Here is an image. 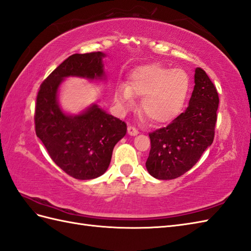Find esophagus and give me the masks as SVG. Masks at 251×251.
<instances>
[{"instance_id":"esophagus-1","label":"esophagus","mask_w":251,"mask_h":251,"mask_svg":"<svg viewBox=\"0 0 251 251\" xmlns=\"http://www.w3.org/2000/svg\"><path fill=\"white\" fill-rule=\"evenodd\" d=\"M128 133H129L130 136H136V134L139 133V131L136 127L130 125V126H128Z\"/></svg>"}]
</instances>
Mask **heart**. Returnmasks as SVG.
I'll return each mask as SVG.
<instances>
[{"label": "heart", "mask_w": 251, "mask_h": 251, "mask_svg": "<svg viewBox=\"0 0 251 251\" xmlns=\"http://www.w3.org/2000/svg\"><path fill=\"white\" fill-rule=\"evenodd\" d=\"M190 91V78L181 69L151 63L133 71L127 87L115 91L114 100L122 108L133 104V96L142 98L141 111L152 124L169 123L181 111Z\"/></svg>", "instance_id": "heart-1"}]
</instances>
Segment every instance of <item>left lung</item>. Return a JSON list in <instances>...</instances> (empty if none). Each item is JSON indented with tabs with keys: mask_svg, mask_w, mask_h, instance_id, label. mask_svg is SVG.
Returning a JSON list of instances; mask_svg holds the SVG:
<instances>
[{
	"mask_svg": "<svg viewBox=\"0 0 251 251\" xmlns=\"http://www.w3.org/2000/svg\"><path fill=\"white\" fill-rule=\"evenodd\" d=\"M220 99L214 83L201 68L195 70V86L187 110L166 127L150 132V174L161 180L183 175L213 143Z\"/></svg>",
	"mask_w": 251,
	"mask_h": 251,
	"instance_id": "left-lung-1",
	"label": "left lung"
}]
</instances>
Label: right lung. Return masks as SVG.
Instances as JSON below:
<instances>
[{"mask_svg":"<svg viewBox=\"0 0 251 251\" xmlns=\"http://www.w3.org/2000/svg\"><path fill=\"white\" fill-rule=\"evenodd\" d=\"M105 54H74L59 64L41 83L35 108V130L50 157L71 177L88 180L101 176L111 161L112 151L127 131L125 122L93 105L79 115L64 114L57 91L64 77L89 79L105 76Z\"/></svg>","mask_w":251,"mask_h":251,"instance_id":"add662e5","label":"right lung"}]
</instances>
